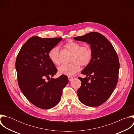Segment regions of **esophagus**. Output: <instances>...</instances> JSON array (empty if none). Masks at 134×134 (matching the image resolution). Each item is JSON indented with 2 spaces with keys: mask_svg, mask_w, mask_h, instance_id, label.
Segmentation results:
<instances>
[{
  "mask_svg": "<svg viewBox=\"0 0 134 134\" xmlns=\"http://www.w3.org/2000/svg\"><path fill=\"white\" fill-rule=\"evenodd\" d=\"M68 80H69V81H71V80H72L73 77H72V76H69L68 77Z\"/></svg>",
  "mask_w": 134,
  "mask_h": 134,
  "instance_id": "34e87169",
  "label": "esophagus"
}]
</instances>
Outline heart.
I'll use <instances>...</instances> for the list:
<instances>
[{"label": "heart", "mask_w": 134, "mask_h": 134, "mask_svg": "<svg viewBox=\"0 0 134 134\" xmlns=\"http://www.w3.org/2000/svg\"><path fill=\"white\" fill-rule=\"evenodd\" d=\"M65 47L72 52L70 59L72 63L59 66L58 71L60 75H72L80 70V65L85 66L90 64L92 57V51L88 46H81V44L79 42L71 41L66 43ZM48 57L53 64L59 65L60 62L59 47L57 46L52 47L49 51Z\"/></svg>", "instance_id": "b5f03b06"}]
</instances>
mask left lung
<instances>
[{"label":"left lung","mask_w":134,"mask_h":134,"mask_svg":"<svg viewBox=\"0 0 134 134\" xmlns=\"http://www.w3.org/2000/svg\"><path fill=\"white\" fill-rule=\"evenodd\" d=\"M74 39L86 42L92 51L90 64L81 72L86 77H79L82 83L77 92L79 100L87 106L100 105L109 98L117 85L120 67L118 55L110 41L98 32Z\"/></svg>","instance_id":"left-lung-1"}]
</instances>
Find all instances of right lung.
Instances as JSON below:
<instances>
[{"instance_id":"right-lung-1","label":"right lung","mask_w":134,"mask_h":134,"mask_svg":"<svg viewBox=\"0 0 134 134\" xmlns=\"http://www.w3.org/2000/svg\"><path fill=\"white\" fill-rule=\"evenodd\" d=\"M62 39L32 36L17 56L15 67L19 87L31 103L41 109H49L58 104L68 83L65 75L52 78L57 69L48 57L49 50Z\"/></svg>"}]
</instances>
